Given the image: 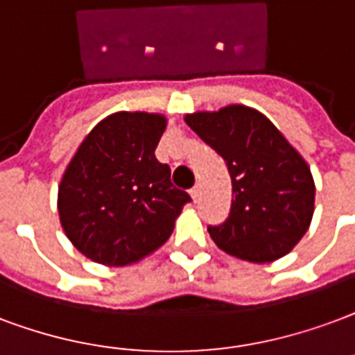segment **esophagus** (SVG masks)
Segmentation results:
<instances>
[{
	"label": "esophagus",
	"mask_w": 355,
	"mask_h": 355,
	"mask_svg": "<svg viewBox=\"0 0 355 355\" xmlns=\"http://www.w3.org/2000/svg\"><path fill=\"white\" fill-rule=\"evenodd\" d=\"M190 196H191V199H193V201H198V198H199V186H193V188H191Z\"/></svg>",
	"instance_id": "obj_1"
}]
</instances>
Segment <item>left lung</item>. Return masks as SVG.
Wrapping results in <instances>:
<instances>
[{
    "label": "left lung",
    "mask_w": 355,
    "mask_h": 355,
    "mask_svg": "<svg viewBox=\"0 0 355 355\" xmlns=\"http://www.w3.org/2000/svg\"><path fill=\"white\" fill-rule=\"evenodd\" d=\"M184 120L230 171V216L209 225L218 248L252 263H269L293 250L311 225L316 196L303 156L269 118L244 105Z\"/></svg>",
    "instance_id": "1"
}]
</instances>
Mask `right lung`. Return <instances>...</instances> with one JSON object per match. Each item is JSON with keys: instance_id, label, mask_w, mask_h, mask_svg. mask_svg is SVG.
Returning a JSON list of instances; mask_svg holds the SVG:
<instances>
[{"instance_id": "add662e5", "label": "right lung", "mask_w": 355, "mask_h": 355, "mask_svg": "<svg viewBox=\"0 0 355 355\" xmlns=\"http://www.w3.org/2000/svg\"><path fill=\"white\" fill-rule=\"evenodd\" d=\"M165 125L156 112H114L71 157L58 186V212L67 239L92 261L124 267L146 258L191 201L154 154Z\"/></svg>"}]
</instances>
